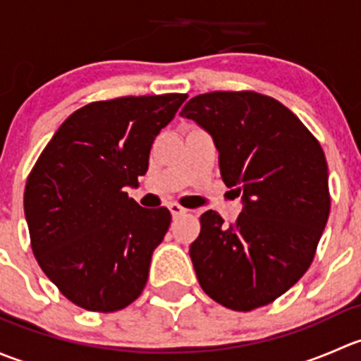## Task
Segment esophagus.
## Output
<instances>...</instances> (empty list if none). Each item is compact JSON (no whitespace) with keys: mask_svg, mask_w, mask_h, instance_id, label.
<instances>
[{"mask_svg":"<svg viewBox=\"0 0 361 361\" xmlns=\"http://www.w3.org/2000/svg\"><path fill=\"white\" fill-rule=\"evenodd\" d=\"M169 211H171V214H173L174 218H178V216H181V214L187 213V209H185V207H181L180 204H171Z\"/></svg>","mask_w":361,"mask_h":361,"instance_id":"obj_1","label":"esophagus"}]
</instances>
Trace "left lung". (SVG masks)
Returning <instances> with one entry per match:
<instances>
[{"instance_id":"obj_1","label":"left lung","mask_w":361,"mask_h":361,"mask_svg":"<svg viewBox=\"0 0 361 361\" xmlns=\"http://www.w3.org/2000/svg\"><path fill=\"white\" fill-rule=\"evenodd\" d=\"M211 134L221 180L243 197L235 224L201 216L190 245L201 288L234 311L262 307L305 274L330 214L329 166L322 145L274 97L207 92L180 113Z\"/></svg>"}]
</instances>
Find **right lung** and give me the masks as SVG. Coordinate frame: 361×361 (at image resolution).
I'll return each mask as SVG.
<instances>
[{"label": "right lung", "instance_id": "add662e5", "mask_svg": "<svg viewBox=\"0 0 361 361\" xmlns=\"http://www.w3.org/2000/svg\"><path fill=\"white\" fill-rule=\"evenodd\" d=\"M185 99L162 94L87 104L64 120L29 173L24 213L32 253L78 307L113 312L143 292L171 213L141 207L126 188L137 187L152 143Z\"/></svg>", "mask_w": 361, "mask_h": 361}]
</instances>
